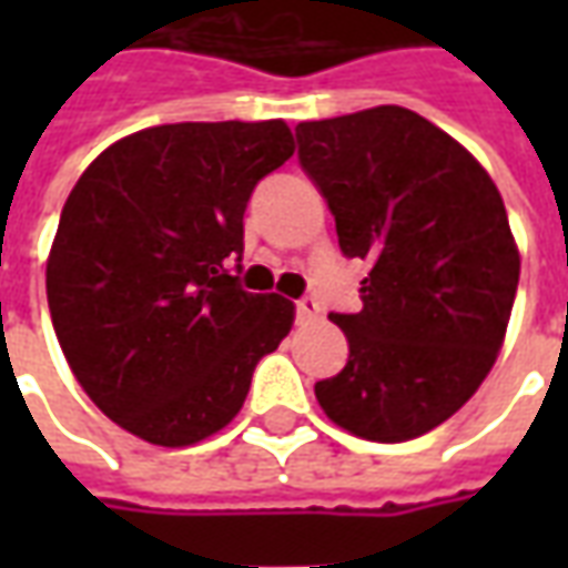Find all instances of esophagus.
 <instances>
[{
  "mask_svg": "<svg viewBox=\"0 0 568 568\" xmlns=\"http://www.w3.org/2000/svg\"><path fill=\"white\" fill-rule=\"evenodd\" d=\"M295 313L301 322L316 320V316H320V301H316V297H301L295 304Z\"/></svg>",
  "mask_w": 568,
  "mask_h": 568,
  "instance_id": "1",
  "label": "esophagus"
}]
</instances>
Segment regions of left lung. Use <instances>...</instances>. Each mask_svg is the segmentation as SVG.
Instances as JSON below:
<instances>
[{"instance_id": "8db88e82", "label": "left lung", "mask_w": 568, "mask_h": 568, "mask_svg": "<svg viewBox=\"0 0 568 568\" xmlns=\"http://www.w3.org/2000/svg\"><path fill=\"white\" fill-rule=\"evenodd\" d=\"M346 258H368L358 313H328L349 341L322 410L395 444L440 426L477 393L511 320L520 255L487 170L410 109L377 105L295 128Z\"/></svg>"}]
</instances>
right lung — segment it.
<instances>
[{
    "instance_id": "1",
    "label": "right lung",
    "mask_w": 568,
    "mask_h": 568,
    "mask_svg": "<svg viewBox=\"0 0 568 568\" xmlns=\"http://www.w3.org/2000/svg\"><path fill=\"white\" fill-rule=\"evenodd\" d=\"M292 154L285 121H187L124 136L81 173L48 258V307L112 423L187 447L240 414L295 307L246 292L227 264L243 255L252 191Z\"/></svg>"
}]
</instances>
